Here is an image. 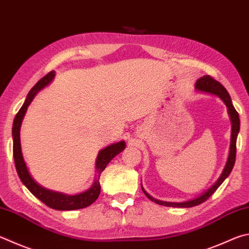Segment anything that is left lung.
<instances>
[{"instance_id":"left-lung-1","label":"left lung","mask_w":249,"mask_h":249,"mask_svg":"<svg viewBox=\"0 0 249 249\" xmlns=\"http://www.w3.org/2000/svg\"><path fill=\"white\" fill-rule=\"evenodd\" d=\"M196 89L200 90V91H203V92H209L212 94H215V96H218L222 99L223 102L228 107L229 114H230V117H231V122H232V135H231V148H230V155H229L227 165H225V168L222 172V174H221V176L219 178V179L216 180V182L212 185V186L208 189L206 193H203L201 196L195 198V199H192L188 201L168 202V201L158 200L149 195V194L142 188V192L144 193V195H146L151 201H155L156 203H158V205L166 206V207H178V208H189V207L200 205V203H202L203 201H206L208 198H209L212 194L218 189L220 185L224 182V179L228 178L230 173H231L235 163V158H236V138H237V134L239 132V116H238L237 111L235 110V107L232 105L231 97H230L228 90L225 89L223 87V85H221L218 80H215L213 77H211L210 75H205L202 76L201 78L198 79L196 83Z\"/></svg>"}]
</instances>
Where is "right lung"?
Masks as SVG:
<instances>
[{"instance_id":"obj_1","label":"right lung","mask_w":249,"mask_h":249,"mask_svg":"<svg viewBox=\"0 0 249 249\" xmlns=\"http://www.w3.org/2000/svg\"><path fill=\"white\" fill-rule=\"evenodd\" d=\"M54 71H50L44 77L40 79L37 84H36L27 96V99L24 105L20 107V110L14 119V123H13V156H14V161H15V166L16 171L19 176L20 180L22 184L29 189L30 193L33 194L34 196L38 198L39 200H41L43 203L52 209L55 210H77L81 209V208H86L91 205L92 202L96 201L97 198L99 197V194H100L101 187H100V182H99V178H100V174L102 171L106 169L107 163L114 158L116 155H119L121 151L124 150L125 148V142H120L116 143L110 144L109 147L99 152L98 158H97V178L94 180L92 186L90 187L88 191L84 193H80L78 195H65V194L62 193H56L49 191L44 187H41L40 185L35 182L31 178L28 170H27L26 163L24 161V158H22L21 153V148H20V136H19V130L21 126V121L24 119V115L27 111V107L30 105V102L33 101L36 94L41 90L43 87L51 81L54 77Z\"/></svg>"}]
</instances>
